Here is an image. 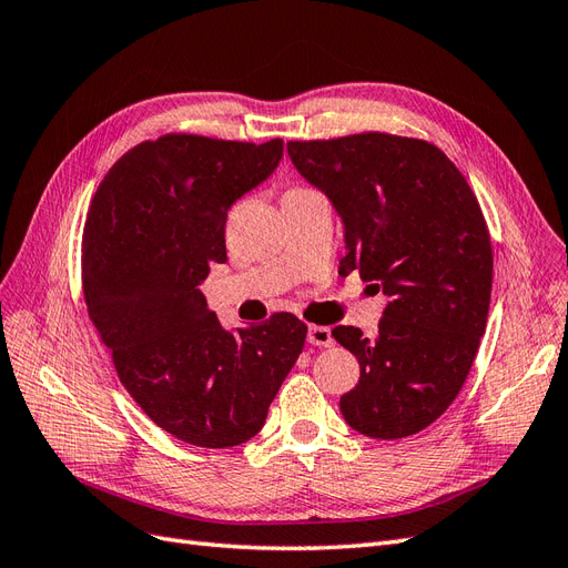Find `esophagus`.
<instances>
[{
	"mask_svg": "<svg viewBox=\"0 0 568 568\" xmlns=\"http://www.w3.org/2000/svg\"><path fill=\"white\" fill-rule=\"evenodd\" d=\"M307 343H313V346H320V348H329L334 346V336H332V329L329 326H307Z\"/></svg>",
	"mask_w": 568,
	"mask_h": 568,
	"instance_id": "obj_1",
	"label": "esophagus"
}]
</instances>
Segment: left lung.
Instances as JSON below:
<instances>
[{
  "mask_svg": "<svg viewBox=\"0 0 568 568\" xmlns=\"http://www.w3.org/2000/svg\"><path fill=\"white\" fill-rule=\"evenodd\" d=\"M286 151L343 222L341 277L357 270L388 298L374 338L357 326L332 332L359 363L343 419L369 438L419 434L457 398L486 332L493 248L480 205L422 140L363 132Z\"/></svg>",
  "mask_w": 568,
  "mask_h": 568,
  "instance_id": "1",
  "label": "left lung"
}]
</instances>
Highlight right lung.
<instances>
[{
  "mask_svg": "<svg viewBox=\"0 0 568 568\" xmlns=\"http://www.w3.org/2000/svg\"><path fill=\"white\" fill-rule=\"evenodd\" d=\"M282 153V140L142 142L101 180L84 222V303L120 384L153 424L199 448L261 432L305 343L307 326L291 313L225 329L201 291L211 265L227 261L232 203Z\"/></svg>",
  "mask_w": 568,
  "mask_h": 568,
  "instance_id": "obj_1",
  "label": "right lung"
}]
</instances>
